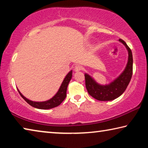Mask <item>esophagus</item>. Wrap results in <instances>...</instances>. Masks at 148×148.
Segmentation results:
<instances>
[{"mask_svg":"<svg viewBox=\"0 0 148 148\" xmlns=\"http://www.w3.org/2000/svg\"><path fill=\"white\" fill-rule=\"evenodd\" d=\"M82 69V66H80V65H76V66H75V68H74V71L76 72H78L80 71Z\"/></svg>","mask_w":148,"mask_h":148,"instance_id":"1","label":"esophagus"}]
</instances>
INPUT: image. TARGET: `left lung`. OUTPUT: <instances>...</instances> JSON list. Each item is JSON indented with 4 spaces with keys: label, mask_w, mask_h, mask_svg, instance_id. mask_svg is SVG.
I'll return each instance as SVG.
<instances>
[{
    "label": "left lung",
    "mask_w": 148,
    "mask_h": 148,
    "mask_svg": "<svg viewBox=\"0 0 148 148\" xmlns=\"http://www.w3.org/2000/svg\"><path fill=\"white\" fill-rule=\"evenodd\" d=\"M119 42L124 45L128 51V61L123 72L108 85H101L97 83L88 74H85L86 86L88 93L95 99L101 101H109L117 99L123 93L131 81L132 74V54L131 49L121 39Z\"/></svg>",
    "instance_id": "obj_1"
}]
</instances>
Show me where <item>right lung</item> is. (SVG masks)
Returning a JSON list of instances; mask_svg holds the SVG:
<instances>
[{
  "label": "right lung",
  "mask_w": 148,
  "mask_h": 148,
  "mask_svg": "<svg viewBox=\"0 0 148 148\" xmlns=\"http://www.w3.org/2000/svg\"><path fill=\"white\" fill-rule=\"evenodd\" d=\"M72 71H70L66 76H65L64 79L62 81L61 86H60L58 91L57 93L52 97L51 99L47 100L46 101L43 102H35L32 101L31 100L27 99L21 93V92L18 90V92H19L20 95H21L22 98H23L25 101L27 103L31 105L32 107L36 108L42 109V110H47L51 109L53 108L58 106L59 105L61 104V102L64 101L66 97V89L68 85L69 84L70 81L72 78Z\"/></svg>",
  "instance_id": "right-lung-1"
}]
</instances>
